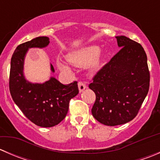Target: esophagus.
<instances>
[{
    "mask_svg": "<svg viewBox=\"0 0 160 160\" xmlns=\"http://www.w3.org/2000/svg\"><path fill=\"white\" fill-rule=\"evenodd\" d=\"M78 88H79V90H80V92H82L83 90H84L87 88L86 83H83V82L82 81H80L78 83Z\"/></svg>",
    "mask_w": 160,
    "mask_h": 160,
    "instance_id": "esophagus-1",
    "label": "esophagus"
}]
</instances>
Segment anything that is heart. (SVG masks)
<instances>
[{"mask_svg":"<svg viewBox=\"0 0 160 160\" xmlns=\"http://www.w3.org/2000/svg\"><path fill=\"white\" fill-rule=\"evenodd\" d=\"M100 52V48L98 46H88L82 47L70 53L68 56L70 62L78 67H83L89 63L92 70H97L101 65V59L98 55ZM58 67L64 70H69V67L65 62L58 61Z\"/></svg>","mask_w":160,"mask_h":160,"instance_id":"1","label":"heart"}]
</instances>
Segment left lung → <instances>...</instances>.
Wrapping results in <instances>:
<instances>
[{
	"label": "left lung",
	"mask_w": 160,
	"mask_h": 160,
	"mask_svg": "<svg viewBox=\"0 0 160 160\" xmlns=\"http://www.w3.org/2000/svg\"><path fill=\"white\" fill-rule=\"evenodd\" d=\"M116 38L121 49L97 72L89 85L96 94L92 114L108 126L132 121L149 88L147 56L142 46L124 35Z\"/></svg>",
	"instance_id": "1"
}]
</instances>
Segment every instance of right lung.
<instances>
[{
    "label": "right lung",
    "mask_w": 160,
    "mask_h": 160,
    "mask_svg": "<svg viewBox=\"0 0 160 160\" xmlns=\"http://www.w3.org/2000/svg\"><path fill=\"white\" fill-rule=\"evenodd\" d=\"M49 38L40 36L20 44L14 50L11 60L9 89L13 101L34 124L49 128L65 118L70 101L79 93L77 82L64 85L55 77L43 83H32L24 76V61L30 48H45ZM51 70L54 68L51 64Z\"/></svg>",
    "instance_id": "1"
}]
</instances>
